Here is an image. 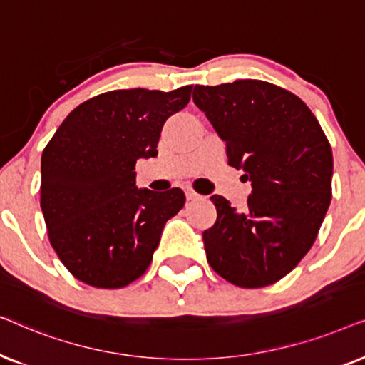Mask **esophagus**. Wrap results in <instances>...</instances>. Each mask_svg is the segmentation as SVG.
<instances>
[{"instance_id":"esophagus-1","label":"esophagus","mask_w":365,"mask_h":365,"mask_svg":"<svg viewBox=\"0 0 365 365\" xmlns=\"http://www.w3.org/2000/svg\"><path fill=\"white\" fill-rule=\"evenodd\" d=\"M186 199L187 201H196V199H201L197 192H194L192 189H186Z\"/></svg>"}]
</instances>
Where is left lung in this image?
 I'll return each mask as SVG.
<instances>
[{"instance_id": "1", "label": "left lung", "mask_w": 365, "mask_h": 365, "mask_svg": "<svg viewBox=\"0 0 365 365\" xmlns=\"http://www.w3.org/2000/svg\"><path fill=\"white\" fill-rule=\"evenodd\" d=\"M192 101L252 187L242 212L211 197L217 219L202 232L207 262L234 286L277 282L311 249L331 204V144L306 103L276 84L196 86Z\"/></svg>"}]
</instances>
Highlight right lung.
Listing matches in <instances>:
<instances>
[{
	"label": "right lung",
	"instance_id": "right-lung-1",
	"mask_svg": "<svg viewBox=\"0 0 365 365\" xmlns=\"http://www.w3.org/2000/svg\"><path fill=\"white\" fill-rule=\"evenodd\" d=\"M192 86L118 89L68 114L41 156V211L49 242L88 286L119 289L141 277L164 224L181 211L179 187L138 189V159L158 156L166 119L186 108Z\"/></svg>",
	"mask_w": 365,
	"mask_h": 365
}]
</instances>
